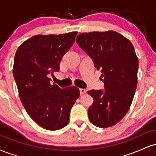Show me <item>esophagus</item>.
Wrapping results in <instances>:
<instances>
[{"mask_svg": "<svg viewBox=\"0 0 156 156\" xmlns=\"http://www.w3.org/2000/svg\"><path fill=\"white\" fill-rule=\"evenodd\" d=\"M79 90H80V94H84V93H86V92H87L85 89H80Z\"/></svg>", "mask_w": 156, "mask_h": 156, "instance_id": "obj_1", "label": "esophagus"}]
</instances>
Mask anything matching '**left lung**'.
Segmentation results:
<instances>
[{
    "label": "left lung",
    "mask_w": 156,
    "mask_h": 156,
    "mask_svg": "<svg viewBox=\"0 0 156 156\" xmlns=\"http://www.w3.org/2000/svg\"><path fill=\"white\" fill-rule=\"evenodd\" d=\"M76 42L101 69L104 83V89L88 91L94 100L89 121L98 128L113 126L128 112L136 89L139 60L133 44L113 31L80 34Z\"/></svg>",
    "instance_id": "1"
}]
</instances>
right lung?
Instances as JSON below:
<instances>
[{
	"mask_svg": "<svg viewBox=\"0 0 156 156\" xmlns=\"http://www.w3.org/2000/svg\"><path fill=\"white\" fill-rule=\"evenodd\" d=\"M77 32L37 35L18 48L13 76L28 115L44 129L56 130L68 124L73 105L79 98L76 87L62 89L49 76L58 72L62 57L73 46Z\"/></svg>",
	"mask_w": 156,
	"mask_h": 156,
	"instance_id": "add662e5",
	"label": "right lung"
}]
</instances>
